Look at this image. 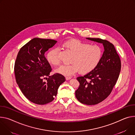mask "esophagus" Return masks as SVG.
I'll use <instances>...</instances> for the list:
<instances>
[{
  "mask_svg": "<svg viewBox=\"0 0 135 135\" xmlns=\"http://www.w3.org/2000/svg\"><path fill=\"white\" fill-rule=\"evenodd\" d=\"M71 78L70 76H66V80H70Z\"/></svg>",
  "mask_w": 135,
  "mask_h": 135,
  "instance_id": "esophagus-1",
  "label": "esophagus"
}]
</instances>
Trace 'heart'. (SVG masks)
Segmentation results:
<instances>
[{"instance_id":"heart-1","label":"heart","mask_w":135,"mask_h":135,"mask_svg":"<svg viewBox=\"0 0 135 135\" xmlns=\"http://www.w3.org/2000/svg\"><path fill=\"white\" fill-rule=\"evenodd\" d=\"M62 47L73 54L70 65L61 66L55 71L65 76H71L78 71L81 74H87L93 70L99 65L102 57V48L97 45H91L76 39L65 42ZM48 62L54 65L60 64L59 49H51L47 54Z\"/></svg>"}]
</instances>
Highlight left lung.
<instances>
[{
  "label": "left lung",
  "mask_w": 135,
  "mask_h": 135,
  "mask_svg": "<svg viewBox=\"0 0 135 135\" xmlns=\"http://www.w3.org/2000/svg\"><path fill=\"white\" fill-rule=\"evenodd\" d=\"M87 39L102 44L104 51L100 63L93 70L76 78L80 86L75 91V96L83 104L95 105L104 100L112 93L119 75L121 62L112 43L100 38Z\"/></svg>",
  "instance_id": "left-lung-1"
}]
</instances>
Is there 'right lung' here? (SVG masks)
Returning <instances> with one entry per match:
<instances>
[{
	"label": "right lung",
	"mask_w": 135,
	"mask_h": 135,
	"mask_svg": "<svg viewBox=\"0 0 135 135\" xmlns=\"http://www.w3.org/2000/svg\"><path fill=\"white\" fill-rule=\"evenodd\" d=\"M56 42L35 38L22 46L17 55L14 68L16 82L24 96L34 103L44 105L53 101L59 86L66 81L59 73L50 76L52 69L45 56Z\"/></svg>",
	"instance_id": "1"
}]
</instances>
